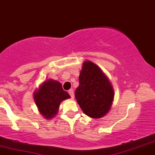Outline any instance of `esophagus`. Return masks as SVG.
I'll return each mask as SVG.
<instances>
[{"label": "esophagus", "instance_id": "obj_1", "mask_svg": "<svg viewBox=\"0 0 155 155\" xmlns=\"http://www.w3.org/2000/svg\"><path fill=\"white\" fill-rule=\"evenodd\" d=\"M68 92H69L70 97L72 98V99H73V98H74V91H73V89H69Z\"/></svg>", "mask_w": 155, "mask_h": 155}]
</instances>
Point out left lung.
I'll return each mask as SVG.
<instances>
[{"label":"left lung","mask_w":155,"mask_h":155,"mask_svg":"<svg viewBox=\"0 0 155 155\" xmlns=\"http://www.w3.org/2000/svg\"><path fill=\"white\" fill-rule=\"evenodd\" d=\"M75 96L82 110L91 118H102L109 111L114 98L112 86L101 69L90 61L82 65Z\"/></svg>","instance_id":"1"}]
</instances>
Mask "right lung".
Instances as JSON below:
<instances>
[{
  "mask_svg": "<svg viewBox=\"0 0 155 155\" xmlns=\"http://www.w3.org/2000/svg\"><path fill=\"white\" fill-rule=\"evenodd\" d=\"M70 98L57 81L49 79L45 81L40 89L34 93V101L40 113L49 119L58 112L62 101Z\"/></svg>",
  "mask_w": 155,
  "mask_h": 155,
  "instance_id": "obj_1",
  "label": "right lung"
}]
</instances>
